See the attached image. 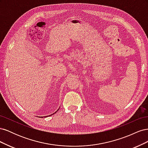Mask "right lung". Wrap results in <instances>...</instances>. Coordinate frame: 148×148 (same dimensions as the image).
Returning a JSON list of instances; mask_svg holds the SVG:
<instances>
[{
    "label": "right lung",
    "mask_w": 148,
    "mask_h": 148,
    "mask_svg": "<svg viewBox=\"0 0 148 148\" xmlns=\"http://www.w3.org/2000/svg\"><path fill=\"white\" fill-rule=\"evenodd\" d=\"M58 110H59V109H58ZM57 111H58V110H57ZM57 111L55 113H56V112H57ZM55 113H53V114H55ZM46 117H47V116H46ZM46 117V116H45V117ZM42 117V118H43V117Z\"/></svg>",
    "instance_id": "add662e5"
}]
</instances>
